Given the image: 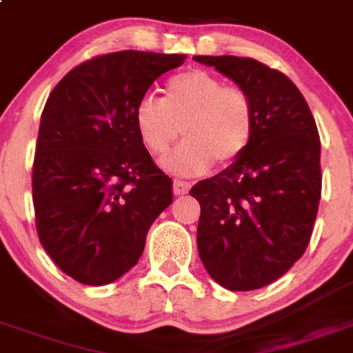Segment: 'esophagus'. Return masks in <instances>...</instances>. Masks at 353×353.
<instances>
[{"mask_svg":"<svg viewBox=\"0 0 353 353\" xmlns=\"http://www.w3.org/2000/svg\"><path fill=\"white\" fill-rule=\"evenodd\" d=\"M190 183L181 181V179H174V194L176 195H185L186 192L190 190Z\"/></svg>","mask_w":353,"mask_h":353,"instance_id":"esophagus-1","label":"esophagus"}]
</instances>
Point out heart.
Listing matches in <instances>:
<instances>
[{"instance_id": "b5f03b06", "label": "heart", "mask_w": 353, "mask_h": 353, "mask_svg": "<svg viewBox=\"0 0 353 353\" xmlns=\"http://www.w3.org/2000/svg\"><path fill=\"white\" fill-rule=\"evenodd\" d=\"M134 125L154 158L167 156L183 132L186 141L172 154L168 167L197 176L213 161L230 167L244 156L253 141L256 112L248 91L192 68L167 79L161 102L143 97L136 103Z\"/></svg>"}]
</instances>
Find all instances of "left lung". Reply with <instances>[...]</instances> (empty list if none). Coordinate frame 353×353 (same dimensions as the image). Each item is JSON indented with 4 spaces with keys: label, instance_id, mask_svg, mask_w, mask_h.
Listing matches in <instances>:
<instances>
[{
    "label": "left lung",
    "instance_id": "8db88e82",
    "mask_svg": "<svg viewBox=\"0 0 353 353\" xmlns=\"http://www.w3.org/2000/svg\"><path fill=\"white\" fill-rule=\"evenodd\" d=\"M250 93L256 129L250 149L192 186L199 201L197 250L230 291H254L301 259L321 199V143L312 112L282 71L250 57L195 55Z\"/></svg>",
    "mask_w": 353,
    "mask_h": 353
}]
</instances>
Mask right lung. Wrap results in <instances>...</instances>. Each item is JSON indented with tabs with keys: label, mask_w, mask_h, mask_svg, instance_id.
Wrapping results in <instances>:
<instances>
[{
	"label": "right lung",
	"mask_w": 353,
	"mask_h": 353,
	"mask_svg": "<svg viewBox=\"0 0 353 353\" xmlns=\"http://www.w3.org/2000/svg\"><path fill=\"white\" fill-rule=\"evenodd\" d=\"M186 55L123 50L62 77L41 114L32 168L37 235L62 272L105 285L138 263L172 179L141 143L134 108Z\"/></svg>",
	"instance_id": "obj_1"
}]
</instances>
